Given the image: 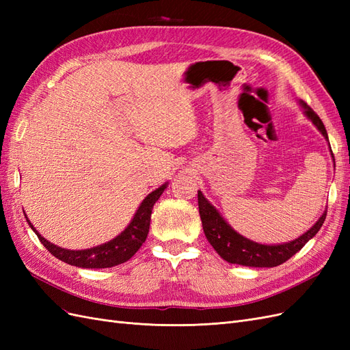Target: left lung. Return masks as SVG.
<instances>
[{
  "label": "left lung",
  "mask_w": 350,
  "mask_h": 350,
  "mask_svg": "<svg viewBox=\"0 0 350 350\" xmlns=\"http://www.w3.org/2000/svg\"><path fill=\"white\" fill-rule=\"evenodd\" d=\"M301 105L305 109L306 116H308L317 129H319L328 140L325 126L320 120V116L317 115L305 102L301 100ZM198 211L206 238L210 242V245L216 250L219 256L228 262L241 264V266L248 267H274L284 261H288L305 245L306 242L312 237H315L317 232L323 226L327 216V211H324L319 221L298 239L288 243H282V245H261V243L252 242L237 234V232L224 220V217L219 215V211L204 198L201 191H198Z\"/></svg>",
  "instance_id": "obj_1"
}]
</instances>
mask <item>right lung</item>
Masks as SVG:
<instances>
[{
  "label": "right lung",
  "mask_w": 350,
  "mask_h": 350,
  "mask_svg": "<svg viewBox=\"0 0 350 350\" xmlns=\"http://www.w3.org/2000/svg\"><path fill=\"white\" fill-rule=\"evenodd\" d=\"M165 188H166V184L162 185L161 188H157L156 191L150 193L143 200V203L140 204L139 210H137V213L134 215L131 224L126 226V229L121 235H118L115 239L107 243H103V245L94 247L90 250L70 251V250L59 248L54 245V243L48 242L45 238H42L39 235V232L31 226V224L27 220V216H26V220L29 221L30 228L33 229V232L38 235L39 241L44 243V247L58 260L71 264V266L83 267V269L113 267V266H118V264L125 262L126 260H130L143 245V242L147 238V234H149L152 208L156 201L159 200V197H161L162 193L165 191Z\"/></svg>",
  "instance_id": "obj_1"
}]
</instances>
